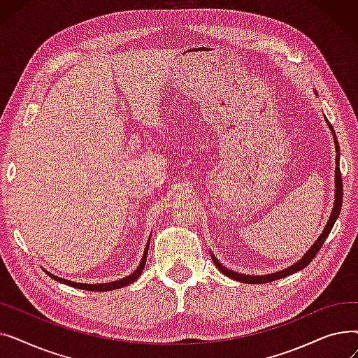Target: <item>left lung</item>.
Returning <instances> with one entry per match:
<instances>
[{
    "label": "left lung",
    "instance_id": "obj_1",
    "mask_svg": "<svg viewBox=\"0 0 358 358\" xmlns=\"http://www.w3.org/2000/svg\"><path fill=\"white\" fill-rule=\"evenodd\" d=\"M332 134H334V127L332 124L328 122ZM334 139H335V148H336V152L340 154V146H338V141H336V136L334 135ZM338 164H340V155H336V168H335V204H334V209H332V213H331V217L327 223V227L324 229V232L321 234V236H319L316 239V242L313 243V245L310 247V250L303 255V258L297 261L296 264H293L292 267L286 268V270H281L278 273H274V274H267V275H247V274H238L235 271H231L228 268H224V266H222L220 262L213 257V262L215 266L217 267L219 271H222L224 275H228L229 278H234V280H238V281H242V283H250V285H262V283H270V281H274V280H278V278H283V277H287L293 273H297L300 270H303L306 266H309L312 259L316 257V254L319 252V250L322 248L325 239L328 238L334 223L338 217V215H340L341 212V206H343V178H341V171H340V166H338Z\"/></svg>",
    "mask_w": 358,
    "mask_h": 358
}]
</instances>
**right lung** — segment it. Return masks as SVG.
<instances>
[{"label":"right lung","mask_w":358,"mask_h":358,"mask_svg":"<svg viewBox=\"0 0 358 358\" xmlns=\"http://www.w3.org/2000/svg\"><path fill=\"white\" fill-rule=\"evenodd\" d=\"M148 247H149V243L146 245V248H145V252H143V257H142V261H141V264H139V267L131 273L130 275H127V277H124V278H122V280H116V281H111V283H104V285H84V283H73V281H71V280H65V278H61V277H56V275H53V274H50V273H48L49 274V277H52L53 280H56V281H61V283H64V285H68V286H71V287H77V289H81V290H88V292H108V290H116V289H120V287H124V286H129L130 283H134V281H136L139 277H141V274H142V271H143V268H145V264H146V255H148Z\"/></svg>","instance_id":"right-lung-1"}]
</instances>
